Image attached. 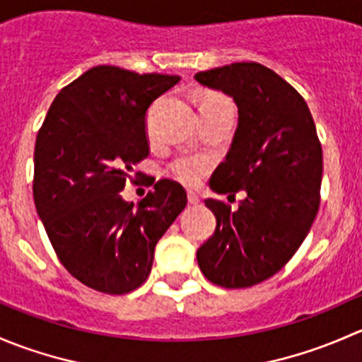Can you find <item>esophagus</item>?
<instances>
[{
  "mask_svg": "<svg viewBox=\"0 0 362 362\" xmlns=\"http://www.w3.org/2000/svg\"><path fill=\"white\" fill-rule=\"evenodd\" d=\"M187 202L191 203V204H198V203H199V196H198V192H194V191H187Z\"/></svg>",
  "mask_w": 362,
  "mask_h": 362,
  "instance_id": "esophagus-1",
  "label": "esophagus"
}]
</instances>
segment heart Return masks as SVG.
Here are the masks:
<instances>
[{
    "mask_svg": "<svg viewBox=\"0 0 362 362\" xmlns=\"http://www.w3.org/2000/svg\"><path fill=\"white\" fill-rule=\"evenodd\" d=\"M231 101L218 93H206L199 101V112L210 110V108L226 107ZM211 170V159L206 156L198 154H182L177 156L168 166V171L173 178L182 182L184 185H196L202 178Z\"/></svg>",
    "mask_w": 362,
    "mask_h": 362,
    "instance_id": "1",
    "label": "heart"
}]
</instances>
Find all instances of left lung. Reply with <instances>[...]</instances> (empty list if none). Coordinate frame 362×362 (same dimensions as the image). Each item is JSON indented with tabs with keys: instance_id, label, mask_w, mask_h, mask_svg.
Here are the masks:
<instances>
[{
	"instance_id": "obj_1",
	"label": "left lung",
	"mask_w": 362,
	"mask_h": 362,
	"mask_svg": "<svg viewBox=\"0 0 362 362\" xmlns=\"http://www.w3.org/2000/svg\"><path fill=\"white\" fill-rule=\"evenodd\" d=\"M194 78L238 107V127L211 175V191L247 194L235 211L204 199L217 228L196 257L211 284L243 289L279 273L308 235L320 204L322 147L306 101L273 69L233 63Z\"/></svg>"
}]
</instances>
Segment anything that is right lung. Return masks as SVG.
I'll list each match as a JSON object with an SVG mask.
<instances>
[{
    "instance_id": "obj_1",
    "label": "right lung",
    "mask_w": 362,
    "mask_h": 362,
    "mask_svg": "<svg viewBox=\"0 0 362 362\" xmlns=\"http://www.w3.org/2000/svg\"><path fill=\"white\" fill-rule=\"evenodd\" d=\"M178 80L94 66L61 89L40 127L36 211L59 261L90 289H138L151 273L159 238L187 204L184 187L168 178L136 208L120 196L134 164L148 156V107Z\"/></svg>"
}]
</instances>
